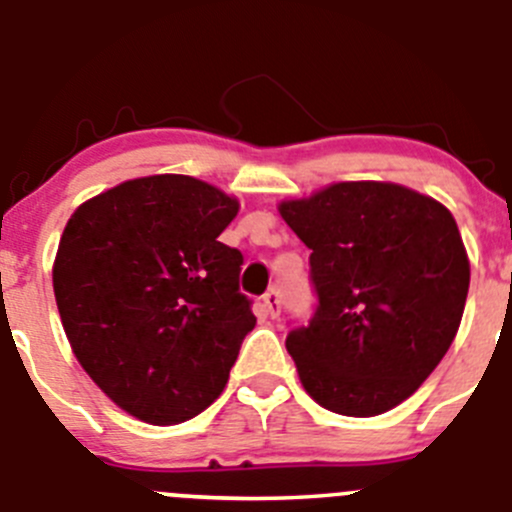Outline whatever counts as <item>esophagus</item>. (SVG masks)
Instances as JSON below:
<instances>
[{"instance_id": "esophagus-1", "label": "esophagus", "mask_w": 512, "mask_h": 512, "mask_svg": "<svg viewBox=\"0 0 512 512\" xmlns=\"http://www.w3.org/2000/svg\"><path fill=\"white\" fill-rule=\"evenodd\" d=\"M262 307H265V312L270 317L280 315V292H277L275 287L265 292V297H262Z\"/></svg>"}]
</instances>
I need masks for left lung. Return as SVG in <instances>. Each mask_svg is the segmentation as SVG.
<instances>
[{
    "mask_svg": "<svg viewBox=\"0 0 512 512\" xmlns=\"http://www.w3.org/2000/svg\"><path fill=\"white\" fill-rule=\"evenodd\" d=\"M277 210L312 250L317 310L285 340L302 388L337 415L388 413L463 320L470 262L455 217L395 182H337Z\"/></svg>",
    "mask_w": 512,
    "mask_h": 512,
    "instance_id": "obj_1",
    "label": "left lung"
}]
</instances>
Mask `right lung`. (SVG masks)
Wrapping results in <instances>:
<instances>
[{"mask_svg": "<svg viewBox=\"0 0 512 512\" xmlns=\"http://www.w3.org/2000/svg\"><path fill=\"white\" fill-rule=\"evenodd\" d=\"M240 202L187 175L127 180L69 217L52 267L74 357L124 413L177 425L225 390L255 327L242 252L217 237Z\"/></svg>", "mask_w": 512, "mask_h": 512, "instance_id": "obj_1", "label": "right lung"}]
</instances>
